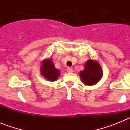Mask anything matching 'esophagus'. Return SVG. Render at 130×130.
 <instances>
[{"mask_svg":"<svg viewBox=\"0 0 130 130\" xmlns=\"http://www.w3.org/2000/svg\"><path fill=\"white\" fill-rule=\"evenodd\" d=\"M67 71H68V73H72V72H73V69H72V68L68 67L67 68Z\"/></svg>","mask_w":130,"mask_h":130,"instance_id":"obj_1","label":"esophagus"}]
</instances>
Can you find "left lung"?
Masks as SVG:
<instances>
[{
	"label": "left lung",
	"instance_id": "8db88e82",
	"mask_svg": "<svg viewBox=\"0 0 130 130\" xmlns=\"http://www.w3.org/2000/svg\"><path fill=\"white\" fill-rule=\"evenodd\" d=\"M79 75L84 84L87 85H95L102 78V68L97 62L88 60L85 65V70L80 72Z\"/></svg>",
	"mask_w": 130,
	"mask_h": 130
}]
</instances>
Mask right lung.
Wrapping results in <instances>:
<instances>
[{
  "mask_svg": "<svg viewBox=\"0 0 130 130\" xmlns=\"http://www.w3.org/2000/svg\"><path fill=\"white\" fill-rule=\"evenodd\" d=\"M41 72L45 78L49 81H55L59 76V71L56 69L51 59L45 60L42 64Z\"/></svg>",
  "mask_w": 130,
  "mask_h": 130,
  "instance_id": "right-lung-1",
  "label": "right lung"
}]
</instances>
